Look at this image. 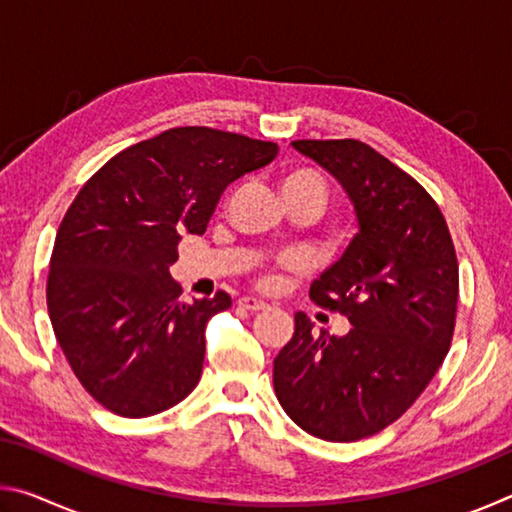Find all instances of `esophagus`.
<instances>
[{
  "instance_id": "esophagus-1",
  "label": "esophagus",
  "mask_w": 512,
  "mask_h": 512,
  "mask_svg": "<svg viewBox=\"0 0 512 512\" xmlns=\"http://www.w3.org/2000/svg\"><path fill=\"white\" fill-rule=\"evenodd\" d=\"M237 305L248 309V311H259V309L266 307V302H264V300H257V298H253V296H244V298L237 300Z\"/></svg>"
}]
</instances>
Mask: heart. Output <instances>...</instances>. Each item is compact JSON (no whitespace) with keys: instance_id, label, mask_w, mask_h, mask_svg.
<instances>
[{"instance_id":"obj_1","label":"heart","mask_w":512,"mask_h":512,"mask_svg":"<svg viewBox=\"0 0 512 512\" xmlns=\"http://www.w3.org/2000/svg\"><path fill=\"white\" fill-rule=\"evenodd\" d=\"M280 189L282 196L291 210H298V207H307V210H314L316 214L323 210L327 203V180L320 171L314 167H289L280 176ZM302 259L293 253L280 255L271 266H266L262 273H259V287L262 289H273L277 284V271H300Z\"/></svg>"}]
</instances>
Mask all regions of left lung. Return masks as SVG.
Listing matches in <instances>:
<instances>
[{
	"mask_svg": "<svg viewBox=\"0 0 512 512\" xmlns=\"http://www.w3.org/2000/svg\"><path fill=\"white\" fill-rule=\"evenodd\" d=\"M339 180L359 219L343 257L309 298L350 320L345 336L296 332L273 361L282 409L329 443H354L402 418L449 352L458 262L436 201L418 180L359 140H296Z\"/></svg>",
	"mask_w": 512,
	"mask_h": 512,
	"instance_id": "left-lung-1",
	"label": "left lung"
}]
</instances>
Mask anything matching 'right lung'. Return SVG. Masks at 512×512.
Returning a JSON list of instances; mask_svg holds the SVG:
<instances>
[{
  "instance_id": "1",
  "label": "right lung",
  "mask_w": 512,
  "mask_h": 512,
  "mask_svg": "<svg viewBox=\"0 0 512 512\" xmlns=\"http://www.w3.org/2000/svg\"><path fill=\"white\" fill-rule=\"evenodd\" d=\"M277 155L275 142L169 128L110 158L76 194L54 241L47 309L85 391L121 418L183 402L203 372L205 325L232 305L180 300L169 266L203 235L223 189Z\"/></svg>"
}]
</instances>
